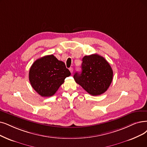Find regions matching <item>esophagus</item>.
Masks as SVG:
<instances>
[{"instance_id":"obj_1","label":"esophagus","mask_w":147,"mask_h":147,"mask_svg":"<svg viewBox=\"0 0 147 147\" xmlns=\"http://www.w3.org/2000/svg\"><path fill=\"white\" fill-rule=\"evenodd\" d=\"M69 70H70V73H73V70H74V69L72 68V67H70L69 68Z\"/></svg>"}]
</instances>
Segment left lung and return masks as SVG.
<instances>
[{"instance_id": "obj_1", "label": "left lung", "mask_w": 147, "mask_h": 147, "mask_svg": "<svg viewBox=\"0 0 147 147\" xmlns=\"http://www.w3.org/2000/svg\"><path fill=\"white\" fill-rule=\"evenodd\" d=\"M81 72H76V83L93 96L100 95L105 91L113 80V70L105 58L96 54L84 56Z\"/></svg>"}]
</instances>
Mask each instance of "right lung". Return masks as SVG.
Segmentation results:
<instances>
[{
	"mask_svg": "<svg viewBox=\"0 0 147 147\" xmlns=\"http://www.w3.org/2000/svg\"><path fill=\"white\" fill-rule=\"evenodd\" d=\"M65 64L54 55L38 58L29 69V80L33 89L43 97L54 95L64 79L70 75Z\"/></svg>",
	"mask_w": 147,
	"mask_h": 147,
	"instance_id": "obj_1",
	"label": "right lung"
}]
</instances>
